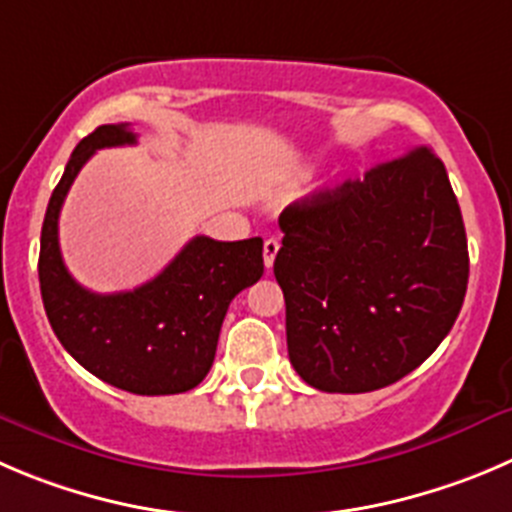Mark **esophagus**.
I'll use <instances>...</instances> for the list:
<instances>
[{
    "mask_svg": "<svg viewBox=\"0 0 512 512\" xmlns=\"http://www.w3.org/2000/svg\"><path fill=\"white\" fill-rule=\"evenodd\" d=\"M279 248H281L279 238H266V241H264V264H266V269H271V266H274V259H276V253H279Z\"/></svg>",
    "mask_w": 512,
    "mask_h": 512,
    "instance_id": "1",
    "label": "esophagus"
}]
</instances>
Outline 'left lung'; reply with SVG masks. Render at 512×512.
<instances>
[{
	"label": "left lung",
	"mask_w": 512,
	"mask_h": 512,
	"mask_svg": "<svg viewBox=\"0 0 512 512\" xmlns=\"http://www.w3.org/2000/svg\"><path fill=\"white\" fill-rule=\"evenodd\" d=\"M274 276L296 374L359 394L420 367L455 324L467 291V236L430 148L291 203Z\"/></svg>",
	"instance_id": "8db88e82"
}]
</instances>
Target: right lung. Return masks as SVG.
<instances>
[{
    "instance_id": "right-lung-1",
    "label": "right lung",
    "mask_w": 512,
    "mask_h": 512,
    "mask_svg": "<svg viewBox=\"0 0 512 512\" xmlns=\"http://www.w3.org/2000/svg\"><path fill=\"white\" fill-rule=\"evenodd\" d=\"M135 140L128 123L100 125L72 150L42 223L40 291L52 332L87 372L125 392L153 397L188 392L203 382L228 304L264 274V241L196 236L138 289L92 294L77 284L60 253L62 203L95 150Z\"/></svg>"
}]
</instances>
